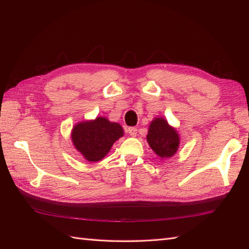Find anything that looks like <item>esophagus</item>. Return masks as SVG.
Returning <instances> with one entry per match:
<instances>
[{
	"mask_svg": "<svg viewBox=\"0 0 249 249\" xmlns=\"http://www.w3.org/2000/svg\"><path fill=\"white\" fill-rule=\"evenodd\" d=\"M128 133H129L131 136H136V134H137V129L135 128V126H130V128L128 129Z\"/></svg>",
	"mask_w": 249,
	"mask_h": 249,
	"instance_id": "obj_1",
	"label": "esophagus"
}]
</instances>
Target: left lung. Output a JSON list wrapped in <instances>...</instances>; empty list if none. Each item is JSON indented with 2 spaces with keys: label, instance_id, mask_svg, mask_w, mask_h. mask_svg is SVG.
<instances>
[{
  "label": "left lung",
  "instance_id": "8db88e82",
  "mask_svg": "<svg viewBox=\"0 0 249 249\" xmlns=\"http://www.w3.org/2000/svg\"><path fill=\"white\" fill-rule=\"evenodd\" d=\"M147 142L152 150L161 158L173 157L178 150L179 135L163 118H156L149 126Z\"/></svg>",
  "mask_w": 249,
  "mask_h": 249
}]
</instances>
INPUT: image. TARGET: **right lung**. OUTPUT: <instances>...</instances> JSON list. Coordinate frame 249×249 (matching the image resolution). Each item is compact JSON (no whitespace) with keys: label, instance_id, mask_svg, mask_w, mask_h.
Segmentation results:
<instances>
[{"label":"right lung","instance_id":"right-lung-1","mask_svg":"<svg viewBox=\"0 0 249 249\" xmlns=\"http://www.w3.org/2000/svg\"><path fill=\"white\" fill-rule=\"evenodd\" d=\"M123 135L124 130L120 124L98 117L74 125L71 139L87 161L97 162L106 157L113 143Z\"/></svg>","mask_w":249,"mask_h":249}]
</instances>
